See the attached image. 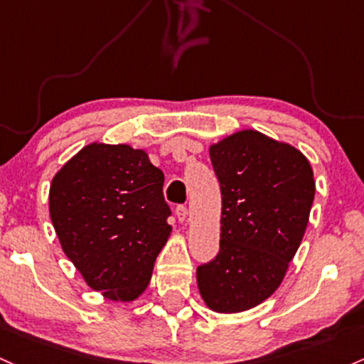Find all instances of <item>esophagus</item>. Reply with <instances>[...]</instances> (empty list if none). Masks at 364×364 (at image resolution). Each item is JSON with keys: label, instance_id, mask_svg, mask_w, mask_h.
I'll return each mask as SVG.
<instances>
[{"label": "esophagus", "instance_id": "esophagus-1", "mask_svg": "<svg viewBox=\"0 0 364 364\" xmlns=\"http://www.w3.org/2000/svg\"><path fill=\"white\" fill-rule=\"evenodd\" d=\"M176 215H178L179 221L185 223L186 219H188V209H186L185 205H178L176 207Z\"/></svg>", "mask_w": 364, "mask_h": 364}]
</instances>
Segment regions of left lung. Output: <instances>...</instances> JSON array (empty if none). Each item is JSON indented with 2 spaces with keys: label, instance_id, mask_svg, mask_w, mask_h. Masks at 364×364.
Masks as SVG:
<instances>
[{
  "label": "left lung",
  "instance_id": "left-lung-1",
  "mask_svg": "<svg viewBox=\"0 0 364 364\" xmlns=\"http://www.w3.org/2000/svg\"><path fill=\"white\" fill-rule=\"evenodd\" d=\"M221 186V240L197 267L209 309L240 313L274 294L301 245L314 200L313 167L295 146L254 129L209 149Z\"/></svg>",
  "mask_w": 364,
  "mask_h": 364
}]
</instances>
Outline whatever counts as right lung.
<instances>
[{
    "mask_svg": "<svg viewBox=\"0 0 364 364\" xmlns=\"http://www.w3.org/2000/svg\"><path fill=\"white\" fill-rule=\"evenodd\" d=\"M162 186V171L129 145L91 143L53 176L50 218L62 250L110 301L131 302L149 287L173 230Z\"/></svg>",
    "mask_w": 364,
    "mask_h": 364,
    "instance_id": "right-lung-1",
    "label": "right lung"
}]
</instances>
